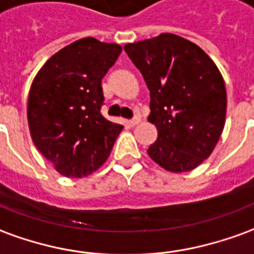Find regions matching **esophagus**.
<instances>
[{
	"label": "esophagus",
	"instance_id": "esophagus-1",
	"mask_svg": "<svg viewBox=\"0 0 254 254\" xmlns=\"http://www.w3.org/2000/svg\"><path fill=\"white\" fill-rule=\"evenodd\" d=\"M140 121H141V118H140V117H134L133 120L129 121V125H130V127H136L137 124H140Z\"/></svg>",
	"mask_w": 254,
	"mask_h": 254
}]
</instances>
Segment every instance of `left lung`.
Wrapping results in <instances>:
<instances>
[{
  "mask_svg": "<svg viewBox=\"0 0 254 254\" xmlns=\"http://www.w3.org/2000/svg\"><path fill=\"white\" fill-rule=\"evenodd\" d=\"M150 90L148 121L158 129L148 155L164 169L189 172L206 159L226 122L224 79L198 45L165 34L125 45Z\"/></svg>",
  "mask_w": 254,
  "mask_h": 254,
  "instance_id": "obj_1",
  "label": "left lung"
}]
</instances>
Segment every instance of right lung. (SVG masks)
Instances as JSON below:
<instances>
[{"instance_id":"obj_1","label":"right lung","mask_w":254,"mask_h":254,"mask_svg":"<svg viewBox=\"0 0 254 254\" xmlns=\"http://www.w3.org/2000/svg\"><path fill=\"white\" fill-rule=\"evenodd\" d=\"M121 51L118 44L82 38L55 53L34 78L27 106L31 137L63 176L99 169L121 133L122 125L100 113L102 79Z\"/></svg>"}]
</instances>
